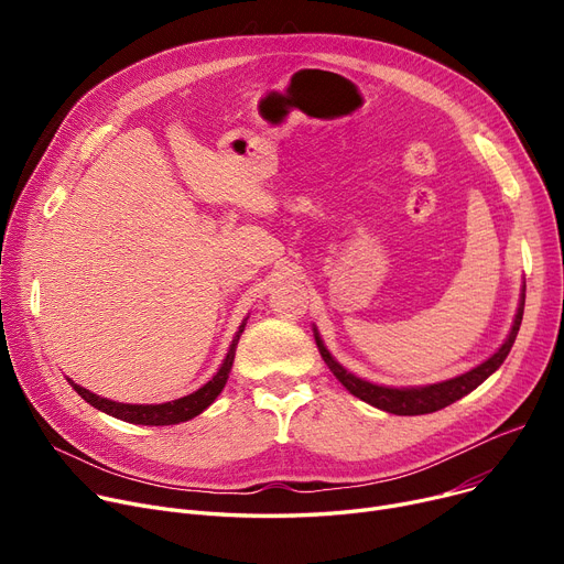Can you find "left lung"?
<instances>
[{
	"mask_svg": "<svg viewBox=\"0 0 564 564\" xmlns=\"http://www.w3.org/2000/svg\"><path fill=\"white\" fill-rule=\"evenodd\" d=\"M523 304H525V283L521 285V297H519L512 329H510L508 338L502 340V345L491 354V357L487 361H482L480 366L470 368L457 377L443 379L436 383H425V387H381V383H372L364 377H357L332 357V351L327 349V345H324L315 324H313V336H315V343H317V349L322 354L324 364L329 366V370L336 375V379L354 398H359L381 411L395 413V416H421V413L438 411L443 406L462 400L470 391H476L489 375H494L502 366V361L508 359V354L517 340L521 319H523Z\"/></svg>",
	"mask_w": 564,
	"mask_h": 564,
	"instance_id": "1",
	"label": "left lung"
}]
</instances>
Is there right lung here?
I'll use <instances>...</instances> for the list:
<instances>
[{
	"instance_id": "1",
	"label": "right lung",
	"mask_w": 564,
	"mask_h": 564,
	"mask_svg": "<svg viewBox=\"0 0 564 564\" xmlns=\"http://www.w3.org/2000/svg\"><path fill=\"white\" fill-rule=\"evenodd\" d=\"M247 319H249V315L242 319L240 329L235 332L232 343L226 351V359L221 361V366L213 375V379L205 381L200 389H196L194 393H189L185 398H177V400L162 402V404H126V402H113V400L100 398L91 391H86L84 387H79V383H75L73 379H68V377L66 379H68L70 387L77 391V395H82L88 404L109 413V416H113L118 421H126V423H132V425H177V423H185V421H192L194 416H198V413H203L224 391L228 375H230V368H232V361H235L237 340H240V336L247 327Z\"/></svg>"
}]
</instances>
